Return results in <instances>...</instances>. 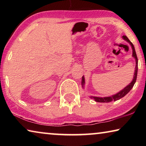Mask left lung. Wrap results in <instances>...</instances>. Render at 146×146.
Listing matches in <instances>:
<instances>
[{"label": "left lung", "instance_id": "8db88e82", "mask_svg": "<svg viewBox=\"0 0 146 146\" xmlns=\"http://www.w3.org/2000/svg\"><path fill=\"white\" fill-rule=\"evenodd\" d=\"M122 38L123 40H126L128 43L130 44V45L131 46V48L133 49V56L135 58V61H136V66H135V73H134V76H133V80L132 82H131L129 85H127L126 87L125 88H123L122 90H121L119 92L117 93V94H115L114 95L110 96V97H93V96H91L90 98H92V99L95 100V101L97 102H112V101H116L120 99L121 98H122L124 97L125 95L129 92L130 90L133 88V86H134L135 83L137 80V72H138V58H137V54H136V51L135 49V47L133 46V44H132L129 38H128L126 36L123 35L122 36ZM82 87L84 88V84H85V79L84 76L82 78Z\"/></svg>", "mask_w": 146, "mask_h": 146}]
</instances>
